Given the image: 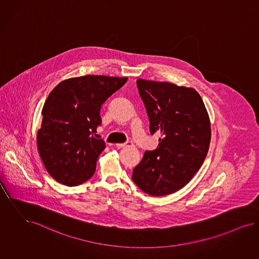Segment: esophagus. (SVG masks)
<instances>
[{"label": "esophagus", "instance_id": "34e87169", "mask_svg": "<svg viewBox=\"0 0 259 259\" xmlns=\"http://www.w3.org/2000/svg\"><path fill=\"white\" fill-rule=\"evenodd\" d=\"M133 146H134V143H132V142H130V141H126V142L124 144H116V147H118V148H123V147H133Z\"/></svg>", "mask_w": 259, "mask_h": 259}]
</instances>
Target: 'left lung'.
Instances as JSON below:
<instances>
[{
	"instance_id": "1",
	"label": "left lung",
	"mask_w": 259,
	"mask_h": 259,
	"mask_svg": "<svg viewBox=\"0 0 259 259\" xmlns=\"http://www.w3.org/2000/svg\"><path fill=\"white\" fill-rule=\"evenodd\" d=\"M150 120V132L161 134L158 147L146 151L133 181L151 196L182 189L199 171L210 144V121L199 93L170 82L137 79Z\"/></svg>"
}]
</instances>
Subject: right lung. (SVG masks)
I'll return each instance as SVG.
<instances>
[{"mask_svg":"<svg viewBox=\"0 0 259 259\" xmlns=\"http://www.w3.org/2000/svg\"><path fill=\"white\" fill-rule=\"evenodd\" d=\"M127 77L83 76L61 81L50 93L37 132L39 154L49 174L67 186H77L95 172L105 150L94 137L103 104L126 82Z\"/></svg>","mask_w":259,"mask_h":259,"instance_id":"obj_1","label":"right lung"}]
</instances>
